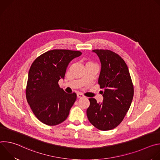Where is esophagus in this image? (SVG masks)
<instances>
[{
	"instance_id": "34e87169",
	"label": "esophagus",
	"mask_w": 160,
	"mask_h": 160,
	"mask_svg": "<svg viewBox=\"0 0 160 160\" xmlns=\"http://www.w3.org/2000/svg\"><path fill=\"white\" fill-rule=\"evenodd\" d=\"M77 95V97H78V98H83V97H84V96H83L82 93H80V92H78Z\"/></svg>"
}]
</instances>
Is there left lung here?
<instances>
[{
    "label": "left lung",
    "mask_w": 160,
    "mask_h": 160,
    "mask_svg": "<svg viewBox=\"0 0 160 160\" xmlns=\"http://www.w3.org/2000/svg\"><path fill=\"white\" fill-rule=\"evenodd\" d=\"M98 56L101 70L98 83L103 91V101L98 103L90 98L87 109L89 122L101 130L116 128L123 121L133 97V85L128 68L124 60L109 50L92 51Z\"/></svg>",
    "instance_id": "obj_1"
}]
</instances>
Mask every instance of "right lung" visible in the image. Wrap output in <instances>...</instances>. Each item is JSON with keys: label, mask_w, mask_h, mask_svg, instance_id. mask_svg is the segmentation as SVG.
I'll list each match as a JSON object with an SVG mask.
<instances>
[{"label": "right lung", "mask_w": 160, "mask_h": 160, "mask_svg": "<svg viewBox=\"0 0 160 160\" xmlns=\"http://www.w3.org/2000/svg\"><path fill=\"white\" fill-rule=\"evenodd\" d=\"M81 54L78 51L54 49L38 56L31 65L26 97L33 114L43 123L56 125L69 115L77 94L64 92L58 82L64 79L70 61Z\"/></svg>", "instance_id": "1"}]
</instances>
